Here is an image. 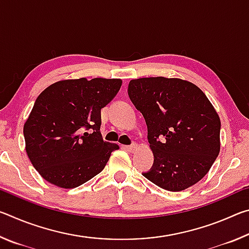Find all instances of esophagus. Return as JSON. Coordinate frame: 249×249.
<instances>
[{
  "mask_svg": "<svg viewBox=\"0 0 249 249\" xmlns=\"http://www.w3.org/2000/svg\"><path fill=\"white\" fill-rule=\"evenodd\" d=\"M137 147H138V145L136 144V142H134V144L129 145V146H125V149L130 151V153H134V151L137 149Z\"/></svg>",
  "mask_w": 249,
  "mask_h": 249,
  "instance_id": "1",
  "label": "esophagus"
}]
</instances>
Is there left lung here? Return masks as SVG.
Listing matches in <instances>:
<instances>
[{"instance_id":"1","label":"left lung","mask_w":249,"mask_h":249,"mask_svg":"<svg viewBox=\"0 0 249 249\" xmlns=\"http://www.w3.org/2000/svg\"><path fill=\"white\" fill-rule=\"evenodd\" d=\"M128 95L147 124L154 163L142 176L182 191L208 174L220 153L221 121L200 88L177 78L130 80Z\"/></svg>"}]
</instances>
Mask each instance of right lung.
I'll return each instance as SVG.
<instances>
[{
    "mask_svg": "<svg viewBox=\"0 0 249 249\" xmlns=\"http://www.w3.org/2000/svg\"><path fill=\"white\" fill-rule=\"evenodd\" d=\"M121 79L62 80L36 99L24 124L26 153L45 180L77 188L104 169L117 144L100 133L101 108L114 99Z\"/></svg>",
    "mask_w": 249,
    "mask_h": 249,
    "instance_id": "obj_1",
    "label": "right lung"
}]
</instances>
